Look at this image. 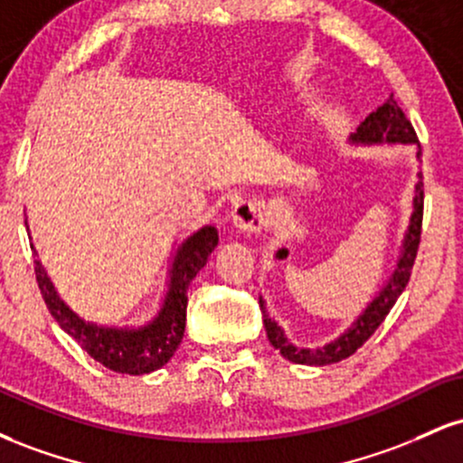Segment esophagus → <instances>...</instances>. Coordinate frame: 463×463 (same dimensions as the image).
Returning <instances> with one entry per match:
<instances>
[{
    "label": "esophagus",
    "instance_id": "1",
    "mask_svg": "<svg viewBox=\"0 0 463 463\" xmlns=\"http://www.w3.org/2000/svg\"><path fill=\"white\" fill-rule=\"evenodd\" d=\"M232 222L248 232H259L268 222L265 202L261 198H241L232 206Z\"/></svg>",
    "mask_w": 463,
    "mask_h": 463
}]
</instances>
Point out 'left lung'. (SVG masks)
Segmentation results:
<instances>
[{
  "label": "left lung",
  "mask_w": 463,
  "mask_h": 463,
  "mask_svg": "<svg viewBox=\"0 0 463 463\" xmlns=\"http://www.w3.org/2000/svg\"><path fill=\"white\" fill-rule=\"evenodd\" d=\"M353 141L357 143H381V141H390V143H418L416 130H413L411 121L407 119L402 109L398 106L394 99V93L385 99V104H381L379 109L372 110V113L361 121V126L357 132L353 135ZM416 198H413V215H411V224H409L407 237H405V246H402L401 259H398V268L396 272L392 274L390 283H387L381 294L376 296L374 300L370 302L368 309L364 311V316L357 317V322L348 328L346 333L342 335L335 342L326 344L322 348H298L291 346L289 342L285 339L283 331L276 326V322H272L265 313L263 300H259L263 309V324H265V333H268V339L272 342V346L276 350H280L285 359L294 361V364H302V365H326V364H337V361L350 357L357 350L364 346L365 342L374 335L376 328L381 326V322L385 320L387 313L392 311V307L396 305L398 296L402 294L409 283V276H411L413 263H416L418 257V248H420V235H422V213H424V189L422 183H418L416 187Z\"/></svg>",
  "instance_id": "8db88e82"
}]
</instances>
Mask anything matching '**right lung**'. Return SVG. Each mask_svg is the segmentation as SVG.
Returning <instances> with one entry per match:
<instances>
[{
    "label": "right lung",
    "mask_w": 463,
    "mask_h": 463,
    "mask_svg": "<svg viewBox=\"0 0 463 463\" xmlns=\"http://www.w3.org/2000/svg\"><path fill=\"white\" fill-rule=\"evenodd\" d=\"M217 241L220 237L215 228L204 226L183 243L174 259L172 283H169L161 313L147 326L137 328V331L135 328L119 331V328H106L80 320L76 313L69 311L65 302L58 298L39 261L34 268L36 283H39L47 309L61 324L62 331L71 335L95 361L119 374H147V372L163 368L183 342L189 283L204 268Z\"/></svg>",
    "instance_id": "1"
}]
</instances>
